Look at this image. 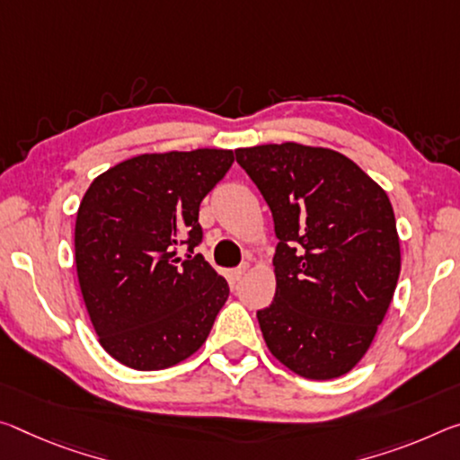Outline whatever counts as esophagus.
Masks as SVG:
<instances>
[{
  "label": "esophagus",
  "mask_w": 460,
  "mask_h": 460,
  "mask_svg": "<svg viewBox=\"0 0 460 460\" xmlns=\"http://www.w3.org/2000/svg\"><path fill=\"white\" fill-rule=\"evenodd\" d=\"M247 268H250V266L242 264V266H237L235 270H231V279H233V280H242L243 274L247 272Z\"/></svg>",
  "instance_id": "obj_1"
}]
</instances>
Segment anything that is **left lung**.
<instances>
[{
    "label": "left lung",
    "mask_w": 460,
    "mask_h": 460,
    "mask_svg": "<svg viewBox=\"0 0 460 460\" xmlns=\"http://www.w3.org/2000/svg\"><path fill=\"white\" fill-rule=\"evenodd\" d=\"M272 210L276 295L266 346L305 378L352 370L395 293L401 252L389 196L352 159L298 143L237 149Z\"/></svg>",
    "instance_id": "1"
}]
</instances>
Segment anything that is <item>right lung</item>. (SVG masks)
<instances>
[{
	"label": "right lung",
	"mask_w": 460,
	"mask_h": 460,
	"mask_svg": "<svg viewBox=\"0 0 460 460\" xmlns=\"http://www.w3.org/2000/svg\"><path fill=\"white\" fill-rule=\"evenodd\" d=\"M233 151L147 153L102 173L75 221V264L102 348L135 370L173 367L208 338L229 284L194 253L199 208Z\"/></svg>",
	"instance_id": "1"
}]
</instances>
